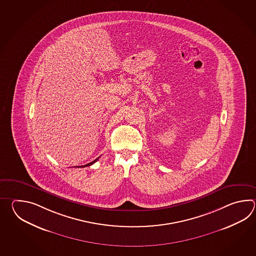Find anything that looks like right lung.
I'll list each match as a JSON object with an SVG mask.
<instances>
[{"instance_id":"obj_1","label":"right lung","mask_w":256,"mask_h":256,"mask_svg":"<svg viewBox=\"0 0 256 256\" xmlns=\"http://www.w3.org/2000/svg\"><path fill=\"white\" fill-rule=\"evenodd\" d=\"M98 158L97 159H95L94 161L92 162H90V163L87 164H85V166H80V168H86V166H92L93 164L95 163V162H97L98 161Z\"/></svg>"}]
</instances>
